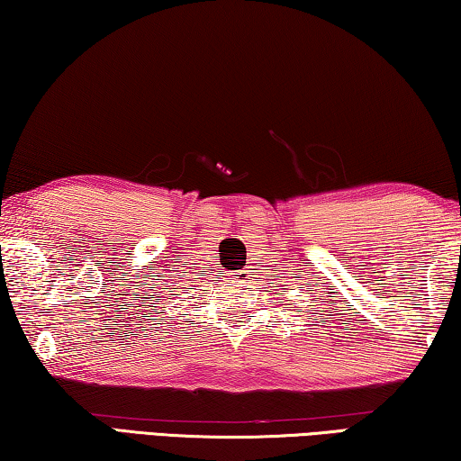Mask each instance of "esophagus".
I'll return each mask as SVG.
<instances>
[{
  "label": "esophagus",
  "instance_id": "obj_1",
  "mask_svg": "<svg viewBox=\"0 0 461 461\" xmlns=\"http://www.w3.org/2000/svg\"><path fill=\"white\" fill-rule=\"evenodd\" d=\"M249 273H250V271H246V269H244V271H238L236 275H238V279H242V281H244V279H249V277H250Z\"/></svg>",
  "mask_w": 461,
  "mask_h": 461
}]
</instances>
